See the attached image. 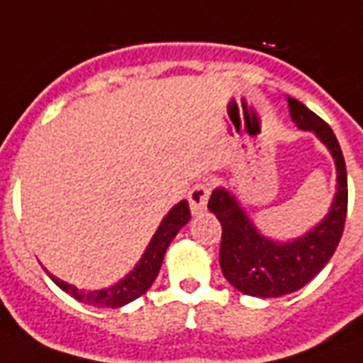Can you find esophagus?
<instances>
[{
    "instance_id": "34e87169",
    "label": "esophagus",
    "mask_w": 363,
    "mask_h": 363,
    "mask_svg": "<svg viewBox=\"0 0 363 363\" xmlns=\"http://www.w3.org/2000/svg\"><path fill=\"white\" fill-rule=\"evenodd\" d=\"M208 196H210V189L206 182H196L192 190L189 192V202H190V212L198 216V213L206 212L208 208Z\"/></svg>"
}]
</instances>
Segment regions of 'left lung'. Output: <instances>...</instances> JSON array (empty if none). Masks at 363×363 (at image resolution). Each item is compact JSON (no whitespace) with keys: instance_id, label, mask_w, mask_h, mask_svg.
I'll list each match as a JSON object with an SVG mask.
<instances>
[{"instance_id":"obj_1","label":"left lung","mask_w":363,"mask_h":363,"mask_svg":"<svg viewBox=\"0 0 363 363\" xmlns=\"http://www.w3.org/2000/svg\"><path fill=\"white\" fill-rule=\"evenodd\" d=\"M288 106L296 126L317 135L335 159L336 192L327 216L319 223L296 239L278 241L267 237L255 225L231 190L223 186L213 190L208 210L220 220L223 229L221 272L233 288L252 297H281L303 288L333 259L346 221V163L335 132L294 96H288Z\"/></svg>"}]
</instances>
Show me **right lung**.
Returning <instances> with one entry per match:
<instances>
[{"label": "right lung", "mask_w": 363, "mask_h": 363, "mask_svg": "<svg viewBox=\"0 0 363 363\" xmlns=\"http://www.w3.org/2000/svg\"><path fill=\"white\" fill-rule=\"evenodd\" d=\"M190 220V208L186 200H181L179 204H174L167 216L159 223L157 231L151 237L150 245L145 247L142 259L138 260L130 272L118 280L116 284H112L108 288L103 289H79L74 284H67V281L60 280L58 276H54L46 270V274L50 276L52 281L58 286L60 289H64L66 294L75 297L77 301L83 303L93 305V307H122V305L134 301L140 296H143L147 289L151 288V284L157 278L161 264H163V257H165L167 247L171 245L177 233L181 231Z\"/></svg>", "instance_id": "right-lung-1"}]
</instances>
